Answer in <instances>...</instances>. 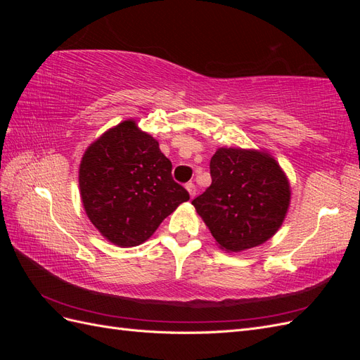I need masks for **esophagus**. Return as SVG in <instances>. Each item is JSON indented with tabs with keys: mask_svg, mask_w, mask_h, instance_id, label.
I'll list each match as a JSON object with an SVG mask.
<instances>
[{
	"mask_svg": "<svg viewBox=\"0 0 360 360\" xmlns=\"http://www.w3.org/2000/svg\"><path fill=\"white\" fill-rule=\"evenodd\" d=\"M186 191L189 192V195H191V198H193V197H195V195H197V188H195V184H193L192 181L186 183Z\"/></svg>",
	"mask_w": 360,
	"mask_h": 360,
	"instance_id": "1",
	"label": "esophagus"
}]
</instances>
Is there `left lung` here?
<instances>
[{
    "mask_svg": "<svg viewBox=\"0 0 360 360\" xmlns=\"http://www.w3.org/2000/svg\"><path fill=\"white\" fill-rule=\"evenodd\" d=\"M212 184L192 201L216 245L226 252L266 243L284 222L291 188L266 150L221 147L210 160Z\"/></svg>",
    "mask_w": 360,
    "mask_h": 360,
    "instance_id": "left-lung-1",
    "label": "left lung"
}]
</instances>
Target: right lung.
Segmentation results:
<instances>
[{"mask_svg": "<svg viewBox=\"0 0 360 360\" xmlns=\"http://www.w3.org/2000/svg\"><path fill=\"white\" fill-rule=\"evenodd\" d=\"M172 163L158 139L134 118L108 129L79 163L84 210L108 242L120 248L144 243L189 193L171 176Z\"/></svg>", "mask_w": 360, "mask_h": 360, "instance_id": "obj_1", "label": "right lung"}]
</instances>
